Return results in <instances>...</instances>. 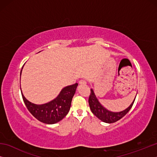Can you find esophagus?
Masks as SVG:
<instances>
[{"instance_id": "1", "label": "esophagus", "mask_w": 157, "mask_h": 157, "mask_svg": "<svg viewBox=\"0 0 157 157\" xmlns=\"http://www.w3.org/2000/svg\"><path fill=\"white\" fill-rule=\"evenodd\" d=\"M79 84L80 85H85V84H86V82L85 81L84 79H82V80L79 82Z\"/></svg>"}]
</instances>
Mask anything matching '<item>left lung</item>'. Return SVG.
I'll use <instances>...</instances> for the list:
<instances>
[{
	"label": "left lung",
	"instance_id": "obj_1",
	"mask_svg": "<svg viewBox=\"0 0 157 157\" xmlns=\"http://www.w3.org/2000/svg\"><path fill=\"white\" fill-rule=\"evenodd\" d=\"M135 99H136V97L132 102V104L124 110L118 111V112H113V111L107 109L101 105V103L99 102L96 95H95L94 90L91 89V94H90L89 98V104L92 113L100 121L107 123H113L120 120L128 113V111L131 109L133 104H134Z\"/></svg>",
	"mask_w": 157,
	"mask_h": 157
}]
</instances>
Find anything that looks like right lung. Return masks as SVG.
<instances>
[{
    "mask_svg": "<svg viewBox=\"0 0 157 157\" xmlns=\"http://www.w3.org/2000/svg\"><path fill=\"white\" fill-rule=\"evenodd\" d=\"M21 72L22 70L21 75ZM78 85L76 83L64 87L55 99L42 105L34 104L26 99L23 93L21 94L26 107L34 118L41 123L52 124L62 121L68 114Z\"/></svg>",
    "mask_w": 157,
    "mask_h": 157,
    "instance_id": "add662e5",
    "label": "right lung"
}]
</instances>
